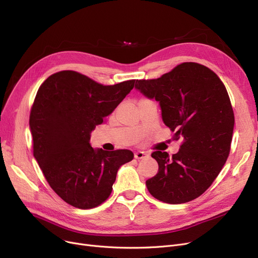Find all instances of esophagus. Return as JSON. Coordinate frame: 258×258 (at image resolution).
I'll return each mask as SVG.
<instances>
[{"mask_svg":"<svg viewBox=\"0 0 258 258\" xmlns=\"http://www.w3.org/2000/svg\"><path fill=\"white\" fill-rule=\"evenodd\" d=\"M134 156H135L136 159H144V158H147V157H148V154L145 152L139 151V152H136Z\"/></svg>","mask_w":258,"mask_h":258,"instance_id":"obj_1","label":"esophagus"}]
</instances>
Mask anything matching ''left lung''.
<instances>
[{
    "instance_id": "8db88e82",
    "label": "left lung",
    "mask_w": 258,
    "mask_h": 258,
    "mask_svg": "<svg viewBox=\"0 0 258 258\" xmlns=\"http://www.w3.org/2000/svg\"><path fill=\"white\" fill-rule=\"evenodd\" d=\"M135 88L159 102L174 139H183L172 157L160 151L152 154L159 169L145 182L149 192L172 205L199 197L230 154L234 113L226 86L207 66L184 62L158 79L137 80Z\"/></svg>"
}]
</instances>
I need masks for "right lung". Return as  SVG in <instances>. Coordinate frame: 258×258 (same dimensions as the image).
Segmentation results:
<instances>
[{
  "label": "right lung",
  "mask_w": 258,
  "mask_h": 258,
  "mask_svg": "<svg viewBox=\"0 0 258 258\" xmlns=\"http://www.w3.org/2000/svg\"><path fill=\"white\" fill-rule=\"evenodd\" d=\"M135 81L102 85L63 71L40 86L29 117L33 156L50 187L69 205L87 210L104 203L119 167L133 160L132 151L95 150L89 140Z\"/></svg>",
  "instance_id": "obj_1"
}]
</instances>
